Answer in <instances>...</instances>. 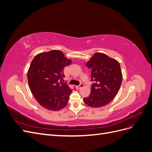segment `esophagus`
I'll list each match as a JSON object with an SVG mask.
<instances>
[{
	"label": "esophagus",
	"mask_w": 152,
	"mask_h": 152,
	"mask_svg": "<svg viewBox=\"0 0 152 152\" xmlns=\"http://www.w3.org/2000/svg\"><path fill=\"white\" fill-rule=\"evenodd\" d=\"M83 87H84V84H80L79 86H75V88H76L77 89H82Z\"/></svg>",
	"instance_id": "1"
}]
</instances>
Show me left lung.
<instances>
[{"label":"left lung","instance_id":"obj_1","mask_svg":"<svg viewBox=\"0 0 152 152\" xmlns=\"http://www.w3.org/2000/svg\"><path fill=\"white\" fill-rule=\"evenodd\" d=\"M86 65L92 70L91 80L94 83L84 102L93 108L104 107L112 102L120 89L122 81L120 64L107 54L96 53Z\"/></svg>","mask_w":152,"mask_h":152}]
</instances>
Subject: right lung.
I'll return each mask as SVG.
<instances>
[{
    "instance_id": "add662e5",
    "label": "right lung",
    "mask_w": 152,
    "mask_h": 152,
    "mask_svg": "<svg viewBox=\"0 0 152 152\" xmlns=\"http://www.w3.org/2000/svg\"><path fill=\"white\" fill-rule=\"evenodd\" d=\"M72 63L59 50L37 54L27 73L29 87L35 99L42 107L58 111L65 108L72 90L63 83V69Z\"/></svg>"
}]
</instances>
